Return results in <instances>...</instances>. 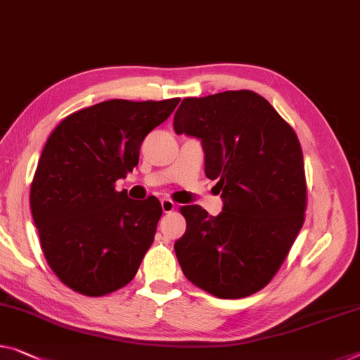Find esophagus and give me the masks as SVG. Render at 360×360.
Segmentation results:
<instances>
[{
  "label": "esophagus",
  "instance_id": "obj_1",
  "mask_svg": "<svg viewBox=\"0 0 360 360\" xmlns=\"http://www.w3.org/2000/svg\"><path fill=\"white\" fill-rule=\"evenodd\" d=\"M161 206H162V211L165 214H169V212H172L174 209H175V202L172 201V199L164 198V199H161Z\"/></svg>",
  "mask_w": 360,
  "mask_h": 360
}]
</instances>
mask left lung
<instances>
[{"label": "left lung", "instance_id": "8db88e82", "mask_svg": "<svg viewBox=\"0 0 360 360\" xmlns=\"http://www.w3.org/2000/svg\"><path fill=\"white\" fill-rule=\"evenodd\" d=\"M174 129L201 140L204 172L217 180L224 198L219 215L180 207L186 220L174 246L180 267L193 285L220 300L251 296L272 281L306 219L296 131L251 90L185 98Z\"/></svg>", "mask_w": 360, "mask_h": 360}]
</instances>
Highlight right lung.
I'll use <instances>...</instances> for the list:
<instances>
[{"label": "right lung", "mask_w": 360, "mask_h": 360, "mask_svg": "<svg viewBox=\"0 0 360 360\" xmlns=\"http://www.w3.org/2000/svg\"><path fill=\"white\" fill-rule=\"evenodd\" d=\"M180 99H110L72 112L49 135L30 186L41 251L54 275L98 297L130 283L156 235L162 206L115 190L145 136Z\"/></svg>", "instance_id": "1"}]
</instances>
